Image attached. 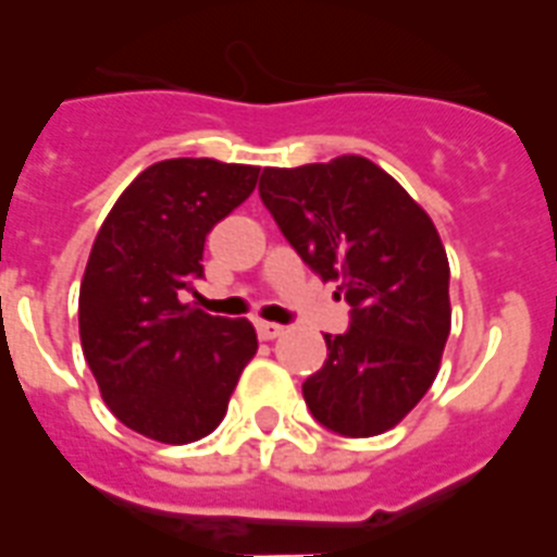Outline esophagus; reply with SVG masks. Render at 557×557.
<instances>
[{"label": "esophagus", "instance_id": "34e87169", "mask_svg": "<svg viewBox=\"0 0 557 557\" xmlns=\"http://www.w3.org/2000/svg\"><path fill=\"white\" fill-rule=\"evenodd\" d=\"M256 334H259V339H277L286 334V327L277 325V322H256Z\"/></svg>", "mask_w": 557, "mask_h": 557}]
</instances>
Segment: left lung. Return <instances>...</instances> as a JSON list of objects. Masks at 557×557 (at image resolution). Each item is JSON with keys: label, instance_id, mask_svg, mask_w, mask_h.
<instances>
[{"label": "left lung", "instance_id": "8db88e82", "mask_svg": "<svg viewBox=\"0 0 557 557\" xmlns=\"http://www.w3.org/2000/svg\"><path fill=\"white\" fill-rule=\"evenodd\" d=\"M259 196L351 307V327L325 334V367L304 382L313 418L349 438L394 430L435 382L450 334V265L435 223L361 154L268 166Z\"/></svg>", "mask_w": 557, "mask_h": 557}]
</instances>
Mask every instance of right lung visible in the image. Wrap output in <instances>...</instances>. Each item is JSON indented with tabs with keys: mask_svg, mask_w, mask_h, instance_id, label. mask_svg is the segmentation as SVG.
Wrapping results in <instances>:
<instances>
[{
	"mask_svg": "<svg viewBox=\"0 0 557 557\" xmlns=\"http://www.w3.org/2000/svg\"><path fill=\"white\" fill-rule=\"evenodd\" d=\"M259 182L214 158L151 163L127 184L91 244L79 283V343L115 418L146 438L190 444L218 430L259 349L247 319L178 301L202 277L206 235Z\"/></svg>",
	"mask_w": 557,
	"mask_h": 557,
	"instance_id": "obj_1",
	"label": "right lung"
}]
</instances>
